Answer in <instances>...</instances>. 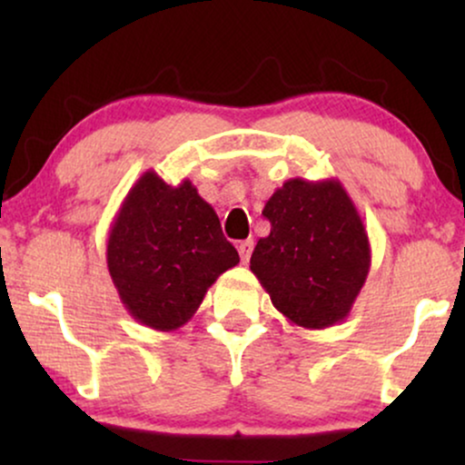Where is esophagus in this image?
<instances>
[{
	"mask_svg": "<svg viewBox=\"0 0 465 465\" xmlns=\"http://www.w3.org/2000/svg\"><path fill=\"white\" fill-rule=\"evenodd\" d=\"M237 250H239L241 262L247 264V262H250V258H252V252H253V241H252V239H245V241H241V243L237 245Z\"/></svg>",
	"mask_w": 465,
	"mask_h": 465,
	"instance_id": "obj_1",
	"label": "esophagus"
}]
</instances>
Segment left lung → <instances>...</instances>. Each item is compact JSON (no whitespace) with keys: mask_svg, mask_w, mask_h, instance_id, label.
<instances>
[{"mask_svg":"<svg viewBox=\"0 0 465 465\" xmlns=\"http://www.w3.org/2000/svg\"><path fill=\"white\" fill-rule=\"evenodd\" d=\"M262 215L271 232L253 247L250 269L275 309L309 330L345 320L371 271V243L342 183L292 177Z\"/></svg>","mask_w":465,"mask_h":465,"instance_id":"obj_1","label":"left lung"}]
</instances>
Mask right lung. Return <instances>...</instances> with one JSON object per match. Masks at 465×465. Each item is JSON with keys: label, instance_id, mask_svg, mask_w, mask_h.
<instances>
[{"label": "right lung", "instance_id": "1", "mask_svg": "<svg viewBox=\"0 0 465 465\" xmlns=\"http://www.w3.org/2000/svg\"><path fill=\"white\" fill-rule=\"evenodd\" d=\"M234 264L237 250L193 182L171 186L154 171L129 190L107 234V271L120 301L133 320L161 332L183 326Z\"/></svg>", "mask_w": 465, "mask_h": 465}]
</instances>
